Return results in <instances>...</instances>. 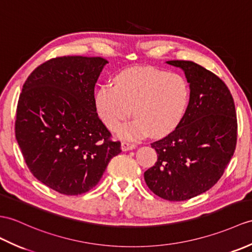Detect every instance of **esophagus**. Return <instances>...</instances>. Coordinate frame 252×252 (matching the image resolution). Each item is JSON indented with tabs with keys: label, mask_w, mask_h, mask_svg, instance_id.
Segmentation results:
<instances>
[{
	"label": "esophagus",
	"mask_w": 252,
	"mask_h": 252,
	"mask_svg": "<svg viewBox=\"0 0 252 252\" xmlns=\"http://www.w3.org/2000/svg\"><path fill=\"white\" fill-rule=\"evenodd\" d=\"M136 147V144L134 143H130V142H122L121 144V148L124 151H127V150H132Z\"/></svg>",
	"instance_id": "obj_1"
}]
</instances>
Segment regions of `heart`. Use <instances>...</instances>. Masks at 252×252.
<instances>
[{
	"label": "heart",
	"instance_id": "b5f03b06",
	"mask_svg": "<svg viewBox=\"0 0 252 252\" xmlns=\"http://www.w3.org/2000/svg\"><path fill=\"white\" fill-rule=\"evenodd\" d=\"M190 89L178 74L155 67L126 69L115 77V86L105 85L95 95L99 118L115 131L131 112L136 119L119 128L124 138H139L150 133L164 136L176 127L188 107Z\"/></svg>",
	"mask_w": 252,
	"mask_h": 252
}]
</instances>
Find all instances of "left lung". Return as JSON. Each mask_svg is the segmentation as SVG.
Listing matches in <instances>:
<instances>
[{
  "label": "left lung",
  "instance_id": "8db88e82",
  "mask_svg": "<svg viewBox=\"0 0 252 252\" xmlns=\"http://www.w3.org/2000/svg\"><path fill=\"white\" fill-rule=\"evenodd\" d=\"M166 63L184 69L190 99L176 128L151 143L158 160L144 177L156 195L179 202L218 183L236 148L237 119L229 88L217 75L192 61Z\"/></svg>",
  "mask_w": 252,
  "mask_h": 252
}]
</instances>
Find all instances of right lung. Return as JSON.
Returning <instances> with one entry per match:
<instances>
[{
    "label": "right lung",
    "mask_w": 252,
    "mask_h": 252,
    "mask_svg": "<svg viewBox=\"0 0 252 252\" xmlns=\"http://www.w3.org/2000/svg\"><path fill=\"white\" fill-rule=\"evenodd\" d=\"M106 63L101 57L52 58L22 87L16 139L33 176L61 194L91 190L121 153L96 113L94 87Z\"/></svg>",
    "instance_id": "obj_1"
}]
</instances>
